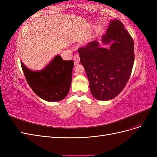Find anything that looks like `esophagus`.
Returning <instances> with one entry per match:
<instances>
[{
  "mask_svg": "<svg viewBox=\"0 0 157 157\" xmlns=\"http://www.w3.org/2000/svg\"><path fill=\"white\" fill-rule=\"evenodd\" d=\"M73 60L75 62V65H77L80 62V57L78 54H75L73 56Z\"/></svg>",
  "mask_w": 157,
  "mask_h": 157,
  "instance_id": "1",
  "label": "esophagus"
}]
</instances>
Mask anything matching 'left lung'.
<instances>
[{"label":"left lung","instance_id":"left-lung-1","mask_svg":"<svg viewBox=\"0 0 157 157\" xmlns=\"http://www.w3.org/2000/svg\"><path fill=\"white\" fill-rule=\"evenodd\" d=\"M101 42L110 46L103 48L94 40L78 51L92 96L98 100L108 101L117 96L129 80L134 62V44L118 20L109 23Z\"/></svg>","mask_w":157,"mask_h":157}]
</instances>
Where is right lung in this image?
<instances>
[{
    "label": "right lung",
    "instance_id": "obj_1",
    "mask_svg": "<svg viewBox=\"0 0 157 157\" xmlns=\"http://www.w3.org/2000/svg\"><path fill=\"white\" fill-rule=\"evenodd\" d=\"M23 73L29 86L38 96L47 101L62 100L68 94L72 80L74 62L56 56L46 67L33 71L21 61Z\"/></svg>",
    "mask_w": 157,
    "mask_h": 157
}]
</instances>
